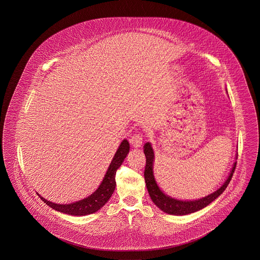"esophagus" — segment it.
<instances>
[{
    "instance_id": "esophagus-1",
    "label": "esophagus",
    "mask_w": 260,
    "mask_h": 260,
    "mask_svg": "<svg viewBox=\"0 0 260 260\" xmlns=\"http://www.w3.org/2000/svg\"><path fill=\"white\" fill-rule=\"evenodd\" d=\"M129 143L135 149L140 148L142 144H143V136H142V134H134V136L132 137V139L129 140Z\"/></svg>"
}]
</instances>
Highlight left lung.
Returning a JSON list of instances; mask_svg holds the SVG:
<instances>
[{"label": "left lung", "mask_w": 260, "mask_h": 260, "mask_svg": "<svg viewBox=\"0 0 260 260\" xmlns=\"http://www.w3.org/2000/svg\"><path fill=\"white\" fill-rule=\"evenodd\" d=\"M144 153L146 155V167H145L144 176H145L146 186H147L150 198L153 201V203L156 205L161 211H163L164 213H169V214H173V215H186L189 213H194V212L203 209L210 203H212L213 200H215L217 197H219L227 188L229 183L233 177V174L235 173L236 167V162H235L227 180L216 191L211 193L208 197L198 199V200L182 201V200L174 199L173 197H168L158 187L156 181L154 179L153 171H152L154 154H153V150H152L150 143L145 144Z\"/></svg>", "instance_id": "left-lung-1"}]
</instances>
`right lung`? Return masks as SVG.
Returning <instances> with one entry per match:
<instances>
[{
    "label": "right lung",
    "instance_id": "obj_1",
    "mask_svg": "<svg viewBox=\"0 0 260 260\" xmlns=\"http://www.w3.org/2000/svg\"><path fill=\"white\" fill-rule=\"evenodd\" d=\"M128 151H129V144L125 139L119 146L118 150L112 159L99 188L96 189L91 196L87 197L83 200H80L71 204H55L50 201H47L44 197H40L38 193L37 194L47 206L61 213L71 214V215H77V216H83V215L96 213L109 201L110 197L112 196L116 186V182H115L116 171L124 162V159L126 158Z\"/></svg>",
    "mask_w": 260,
    "mask_h": 260
}]
</instances>
